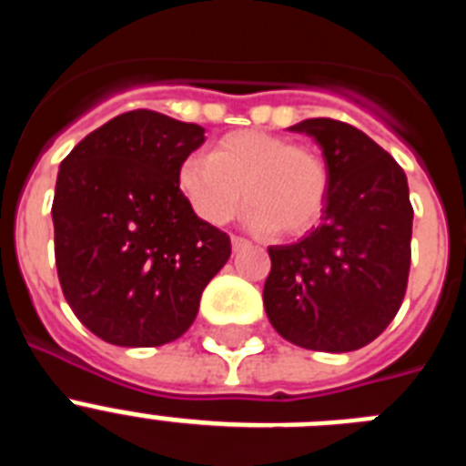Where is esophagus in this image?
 I'll use <instances>...</instances> for the list:
<instances>
[{
  "instance_id": "esophagus-1",
  "label": "esophagus",
  "mask_w": 466,
  "mask_h": 466,
  "mask_svg": "<svg viewBox=\"0 0 466 466\" xmlns=\"http://www.w3.org/2000/svg\"><path fill=\"white\" fill-rule=\"evenodd\" d=\"M230 245H233V252H240V249L249 247V240H245V238L233 236V238H230Z\"/></svg>"
}]
</instances>
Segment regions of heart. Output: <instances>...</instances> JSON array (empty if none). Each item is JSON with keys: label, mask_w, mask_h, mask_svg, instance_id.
Masks as SVG:
<instances>
[{"label": "heart", "mask_w": 466, "mask_h": 466, "mask_svg": "<svg viewBox=\"0 0 466 466\" xmlns=\"http://www.w3.org/2000/svg\"><path fill=\"white\" fill-rule=\"evenodd\" d=\"M179 191L203 221L221 226L240 209L254 228L300 236L327 205L324 160L278 135L238 130L214 142L209 156L193 154L177 172Z\"/></svg>", "instance_id": "b5f03b06"}]
</instances>
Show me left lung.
<instances>
[{
  "instance_id": "1",
  "label": "left lung",
  "mask_w": 466,
  "mask_h": 466,
  "mask_svg": "<svg viewBox=\"0 0 466 466\" xmlns=\"http://www.w3.org/2000/svg\"><path fill=\"white\" fill-rule=\"evenodd\" d=\"M289 130L319 144L329 193L322 226L294 245L268 247L263 306L289 343L352 352L385 331L406 294L409 182L392 156L348 123L308 118Z\"/></svg>"
}]
</instances>
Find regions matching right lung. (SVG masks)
<instances>
[{"label": "right lung", "instance_id": "1", "mask_svg": "<svg viewBox=\"0 0 466 466\" xmlns=\"http://www.w3.org/2000/svg\"><path fill=\"white\" fill-rule=\"evenodd\" d=\"M205 127L149 109L86 135L60 163L53 198L60 287L86 329L121 348H156L193 324L200 296L230 257L177 172Z\"/></svg>", "mask_w": 466, "mask_h": 466}]
</instances>
